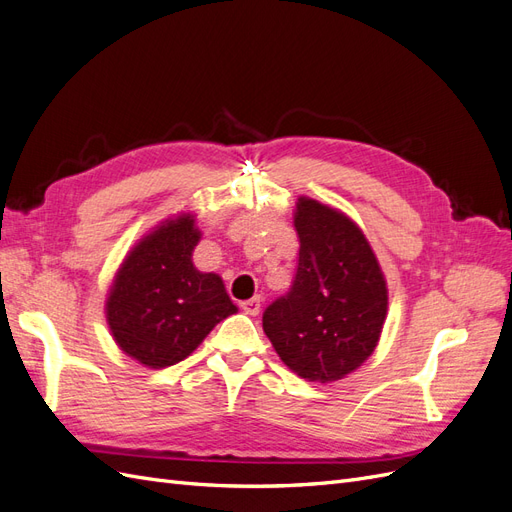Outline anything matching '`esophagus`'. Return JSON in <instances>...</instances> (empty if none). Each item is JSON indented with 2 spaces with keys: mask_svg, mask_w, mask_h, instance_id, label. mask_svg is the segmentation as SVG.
I'll use <instances>...</instances> for the list:
<instances>
[{
  "mask_svg": "<svg viewBox=\"0 0 512 512\" xmlns=\"http://www.w3.org/2000/svg\"><path fill=\"white\" fill-rule=\"evenodd\" d=\"M241 309L247 316H256L260 312V297H252L247 301H241Z\"/></svg>",
  "mask_w": 512,
  "mask_h": 512,
  "instance_id": "34e87169",
  "label": "esophagus"
}]
</instances>
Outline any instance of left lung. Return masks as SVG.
Instances as JSON below:
<instances>
[{"mask_svg": "<svg viewBox=\"0 0 512 512\" xmlns=\"http://www.w3.org/2000/svg\"><path fill=\"white\" fill-rule=\"evenodd\" d=\"M299 267L286 297L262 314L284 365L309 382H335L374 354L389 309L380 262L346 213L299 196Z\"/></svg>", "mask_w": 512, "mask_h": 512, "instance_id": "8db88e82", "label": "left lung"}]
</instances>
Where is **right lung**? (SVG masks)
Returning <instances> with one entry per match:
<instances>
[{
  "instance_id": "1",
  "label": "right lung",
  "mask_w": 512,
  "mask_h": 512,
  "mask_svg": "<svg viewBox=\"0 0 512 512\" xmlns=\"http://www.w3.org/2000/svg\"><path fill=\"white\" fill-rule=\"evenodd\" d=\"M203 232L194 213H177L138 241L106 294V322L115 344L149 369L190 356L237 305L218 273L194 267Z\"/></svg>"
}]
</instances>
